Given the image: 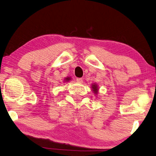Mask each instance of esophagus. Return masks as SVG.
<instances>
[{
    "instance_id": "obj_1",
    "label": "esophagus",
    "mask_w": 156,
    "mask_h": 156,
    "mask_svg": "<svg viewBox=\"0 0 156 156\" xmlns=\"http://www.w3.org/2000/svg\"><path fill=\"white\" fill-rule=\"evenodd\" d=\"M76 80H77V82L79 83H82L83 82V78H76Z\"/></svg>"
}]
</instances>
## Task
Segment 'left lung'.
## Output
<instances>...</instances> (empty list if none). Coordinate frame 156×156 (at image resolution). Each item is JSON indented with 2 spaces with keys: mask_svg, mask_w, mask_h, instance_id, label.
<instances>
[{
  "mask_svg": "<svg viewBox=\"0 0 156 156\" xmlns=\"http://www.w3.org/2000/svg\"><path fill=\"white\" fill-rule=\"evenodd\" d=\"M91 90L93 91V93L95 94H98V90H99V88H98V86L96 83H92L91 85Z\"/></svg>",
  "mask_w": 156,
  "mask_h": 156,
  "instance_id": "left-lung-1",
  "label": "left lung"
}]
</instances>
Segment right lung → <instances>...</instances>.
I'll list each match as a JSON object with an SVG mask.
<instances>
[{
	"instance_id": "1",
	"label": "right lung",
	"mask_w": 156,
	"mask_h": 156,
	"mask_svg": "<svg viewBox=\"0 0 156 156\" xmlns=\"http://www.w3.org/2000/svg\"><path fill=\"white\" fill-rule=\"evenodd\" d=\"M71 80V77H66L65 78V79H64V83H67V82H69V81Z\"/></svg>"
}]
</instances>
